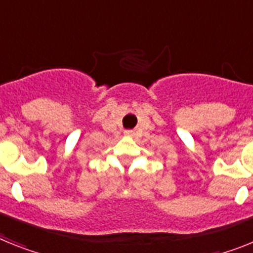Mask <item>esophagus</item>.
Masks as SVG:
<instances>
[{"label": "esophagus", "instance_id": "esophagus-1", "mask_svg": "<svg viewBox=\"0 0 253 253\" xmlns=\"http://www.w3.org/2000/svg\"><path fill=\"white\" fill-rule=\"evenodd\" d=\"M131 132H132V131H126V133H127V135H130Z\"/></svg>", "mask_w": 253, "mask_h": 253}]
</instances>
